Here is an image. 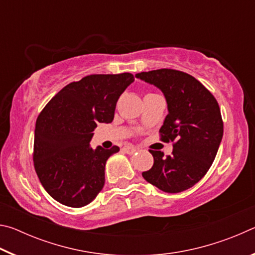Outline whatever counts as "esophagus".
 <instances>
[{"label": "esophagus", "mask_w": 255, "mask_h": 255, "mask_svg": "<svg viewBox=\"0 0 255 255\" xmlns=\"http://www.w3.org/2000/svg\"><path fill=\"white\" fill-rule=\"evenodd\" d=\"M124 149V152L125 153H127V154H129V155H131V154H133L137 150V148L136 147H133V146H130V145H127V146H125V147L123 148Z\"/></svg>", "instance_id": "esophagus-1"}]
</instances>
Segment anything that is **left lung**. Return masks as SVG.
Returning <instances> with one entry per match:
<instances>
[{
  "instance_id": "obj_1",
  "label": "left lung",
  "mask_w": 255,
  "mask_h": 255,
  "mask_svg": "<svg viewBox=\"0 0 255 255\" xmlns=\"http://www.w3.org/2000/svg\"><path fill=\"white\" fill-rule=\"evenodd\" d=\"M136 77L163 92L169 114L159 136L162 141L173 143V152L167 156L149 149L154 164L141 175L164 192L184 191L204 178L221 145L224 124L218 102L184 72L161 68L138 73Z\"/></svg>"
}]
</instances>
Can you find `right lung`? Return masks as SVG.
Listing matches in <instances>:
<instances>
[{
  "label": "right lung",
  "mask_w": 255,
  "mask_h": 255,
  "mask_svg": "<svg viewBox=\"0 0 255 255\" xmlns=\"http://www.w3.org/2000/svg\"><path fill=\"white\" fill-rule=\"evenodd\" d=\"M133 80L130 73L88 75L60 90L38 116L33 165L56 201L80 208L102 190L106 162L119 147L92 148L90 140L98 123L114 120L118 99Z\"/></svg>",
  "instance_id": "1"
}]
</instances>
